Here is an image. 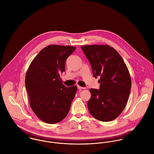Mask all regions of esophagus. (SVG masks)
Listing matches in <instances>:
<instances>
[{
    "label": "esophagus",
    "mask_w": 154,
    "mask_h": 154,
    "mask_svg": "<svg viewBox=\"0 0 154 154\" xmlns=\"http://www.w3.org/2000/svg\"><path fill=\"white\" fill-rule=\"evenodd\" d=\"M78 88L79 89H85V88H83V87H81V86H79V85H78Z\"/></svg>",
    "instance_id": "1"
}]
</instances>
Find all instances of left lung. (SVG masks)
<instances>
[{
  "instance_id": "8db88e82",
  "label": "left lung",
  "mask_w": 154,
  "mask_h": 154,
  "mask_svg": "<svg viewBox=\"0 0 154 154\" xmlns=\"http://www.w3.org/2000/svg\"><path fill=\"white\" fill-rule=\"evenodd\" d=\"M81 48L91 63L100 89L91 88L88 110L102 122L116 119L124 110L132 86L128 67L119 53L109 45H85Z\"/></svg>"
}]
</instances>
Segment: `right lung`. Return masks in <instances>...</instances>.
<instances>
[{
    "label": "right lung",
    "instance_id": "1",
    "mask_svg": "<svg viewBox=\"0 0 154 154\" xmlns=\"http://www.w3.org/2000/svg\"><path fill=\"white\" fill-rule=\"evenodd\" d=\"M70 45L51 44L32 60L25 76L29 104L43 122L54 124L67 115L77 87H65L60 77L65 70L67 58L75 50Z\"/></svg>",
    "mask_w": 154,
    "mask_h": 154
}]
</instances>
